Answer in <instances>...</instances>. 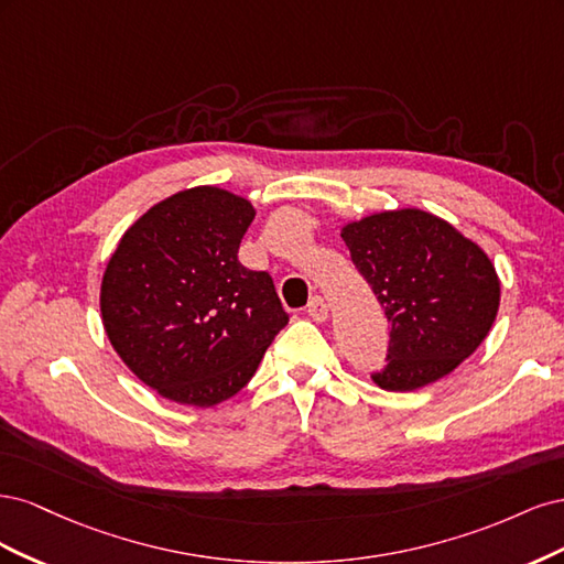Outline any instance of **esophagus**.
<instances>
[{"mask_svg":"<svg viewBox=\"0 0 564 564\" xmlns=\"http://www.w3.org/2000/svg\"><path fill=\"white\" fill-rule=\"evenodd\" d=\"M308 315L315 319V322H324L329 317V308H327V301H324L322 296H313L311 303H308Z\"/></svg>","mask_w":564,"mask_h":564,"instance_id":"34e87169","label":"esophagus"}]
</instances>
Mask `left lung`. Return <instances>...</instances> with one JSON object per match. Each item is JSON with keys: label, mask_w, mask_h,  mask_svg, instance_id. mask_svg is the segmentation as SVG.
<instances>
[{"label": "left lung", "mask_w": 564, "mask_h": 564, "mask_svg": "<svg viewBox=\"0 0 564 564\" xmlns=\"http://www.w3.org/2000/svg\"><path fill=\"white\" fill-rule=\"evenodd\" d=\"M340 237L390 322L388 365L371 373L379 388L429 386L482 344L499 313L501 282L489 256L452 224L398 209L352 220Z\"/></svg>", "instance_id": "8db88e82"}]
</instances>
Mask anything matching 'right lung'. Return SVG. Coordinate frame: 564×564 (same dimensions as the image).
<instances>
[{"instance_id":"obj_1","label":"right lung","mask_w":564,"mask_h":564,"mask_svg":"<svg viewBox=\"0 0 564 564\" xmlns=\"http://www.w3.org/2000/svg\"><path fill=\"white\" fill-rule=\"evenodd\" d=\"M251 202L199 185L150 207L100 282L112 348L145 386L191 406L240 392L289 322L272 278L237 261Z\"/></svg>"}]
</instances>
